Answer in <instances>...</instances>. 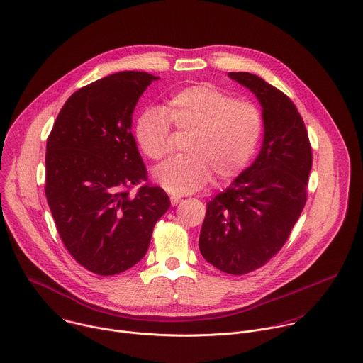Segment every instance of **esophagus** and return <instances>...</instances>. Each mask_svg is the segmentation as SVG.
Here are the masks:
<instances>
[{
	"label": "esophagus",
	"instance_id": "obj_1",
	"mask_svg": "<svg viewBox=\"0 0 363 363\" xmlns=\"http://www.w3.org/2000/svg\"><path fill=\"white\" fill-rule=\"evenodd\" d=\"M179 202H181V198H179V196H171V205H172V206H177Z\"/></svg>",
	"mask_w": 363,
	"mask_h": 363
}]
</instances>
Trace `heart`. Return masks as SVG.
I'll use <instances>...</instances> for the list:
<instances>
[{
    "mask_svg": "<svg viewBox=\"0 0 363 363\" xmlns=\"http://www.w3.org/2000/svg\"><path fill=\"white\" fill-rule=\"evenodd\" d=\"M171 124L188 137L186 154L154 169L155 182L175 195L191 194L209 182L239 175L253 157L263 121L256 106L235 100L220 89L202 83L174 93L165 111L145 108L134 125L141 151L151 160H164L171 150Z\"/></svg>",
    "mask_w": 363,
    "mask_h": 363,
    "instance_id": "b5f03b06",
    "label": "heart"
}]
</instances>
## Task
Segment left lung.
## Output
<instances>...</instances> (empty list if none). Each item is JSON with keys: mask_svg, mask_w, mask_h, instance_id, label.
I'll return each instance as SVG.
<instances>
[{"mask_svg": "<svg viewBox=\"0 0 363 363\" xmlns=\"http://www.w3.org/2000/svg\"><path fill=\"white\" fill-rule=\"evenodd\" d=\"M228 76L262 106V150L223 192L206 203L199 250L220 272L240 276L264 266L287 242L306 201L313 152L294 103L262 77Z\"/></svg>", "mask_w": 363, "mask_h": 363, "instance_id": "1", "label": "left lung"}]
</instances>
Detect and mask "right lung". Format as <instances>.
Wrapping results in <instances>:
<instances>
[{"label": "right lung", "mask_w": 363, "mask_h": 363, "mask_svg": "<svg viewBox=\"0 0 363 363\" xmlns=\"http://www.w3.org/2000/svg\"><path fill=\"white\" fill-rule=\"evenodd\" d=\"M158 76L118 72L74 91L46 143V199L73 259L91 273L113 276L147 253L157 220L171 206L147 169L131 134L138 99Z\"/></svg>", "instance_id": "1"}]
</instances>
